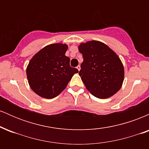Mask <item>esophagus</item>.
<instances>
[{
  "mask_svg": "<svg viewBox=\"0 0 149 149\" xmlns=\"http://www.w3.org/2000/svg\"><path fill=\"white\" fill-rule=\"evenodd\" d=\"M76 68H77V69L78 70V71H80V66H78Z\"/></svg>",
  "mask_w": 149,
  "mask_h": 149,
  "instance_id": "esophagus-1",
  "label": "esophagus"
}]
</instances>
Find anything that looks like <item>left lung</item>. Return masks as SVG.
Here are the masks:
<instances>
[{
	"label": "left lung",
	"mask_w": 149,
	"mask_h": 149,
	"mask_svg": "<svg viewBox=\"0 0 149 149\" xmlns=\"http://www.w3.org/2000/svg\"><path fill=\"white\" fill-rule=\"evenodd\" d=\"M78 50L83 57L79 76L87 90L100 99L109 98L118 92L125 71L117 54L98 40L81 42Z\"/></svg>",
	"instance_id": "1"
}]
</instances>
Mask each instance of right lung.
Listing matches in <instances>:
<instances>
[{
  "label": "right lung",
  "mask_w": 149,
  "mask_h": 149,
  "mask_svg": "<svg viewBox=\"0 0 149 149\" xmlns=\"http://www.w3.org/2000/svg\"><path fill=\"white\" fill-rule=\"evenodd\" d=\"M68 45L53 43L38 51L26 67V76L31 90L42 98L52 99L67 86L73 75L78 72L70 66L65 55Z\"/></svg>",
  "instance_id": "right-lung-1"
}]
</instances>
